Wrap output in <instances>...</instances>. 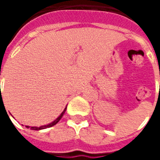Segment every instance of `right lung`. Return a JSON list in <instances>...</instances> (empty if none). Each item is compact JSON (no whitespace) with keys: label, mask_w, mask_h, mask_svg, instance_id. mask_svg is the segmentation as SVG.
<instances>
[{"label":"right lung","mask_w":160,"mask_h":160,"mask_svg":"<svg viewBox=\"0 0 160 160\" xmlns=\"http://www.w3.org/2000/svg\"><path fill=\"white\" fill-rule=\"evenodd\" d=\"M66 109H67V106L65 107V109L63 110V111L61 113V115H60L58 118H56V120H54L52 122H50V123L49 124H46V125H42V126H40V127H31V126H26L27 128H31L32 130H41V129H44V128H50L52 127V126H54V125H56L58 122H59L60 120H61V118H62L63 115H64V113H65V111H66Z\"/></svg>","instance_id":"right-lung-1"}]
</instances>
